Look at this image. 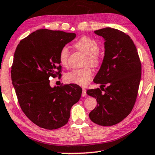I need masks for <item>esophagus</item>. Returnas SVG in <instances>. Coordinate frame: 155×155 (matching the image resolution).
Segmentation results:
<instances>
[{
  "instance_id": "obj_1",
  "label": "esophagus",
  "mask_w": 155,
  "mask_h": 155,
  "mask_svg": "<svg viewBox=\"0 0 155 155\" xmlns=\"http://www.w3.org/2000/svg\"><path fill=\"white\" fill-rule=\"evenodd\" d=\"M87 96V90L85 89H82V97H84Z\"/></svg>"
}]
</instances>
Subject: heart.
<instances>
[{
    "label": "heart",
    "instance_id": "b5f03b06",
    "mask_svg": "<svg viewBox=\"0 0 155 155\" xmlns=\"http://www.w3.org/2000/svg\"><path fill=\"white\" fill-rule=\"evenodd\" d=\"M74 47L87 55L85 64L97 66L101 61V54L99 50V44L95 40L89 37L84 36L74 44ZM69 57V51L66 46L61 48L59 53V61L62 66H67ZM91 69L85 67L80 69H74L66 74L65 79L66 81L71 84H78L80 86H86L92 79Z\"/></svg>",
    "mask_w": 155,
    "mask_h": 155
}]
</instances>
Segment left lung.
Wrapping results in <instances>:
<instances>
[{
	"label": "left lung",
	"instance_id": "1",
	"mask_svg": "<svg viewBox=\"0 0 155 155\" xmlns=\"http://www.w3.org/2000/svg\"><path fill=\"white\" fill-rule=\"evenodd\" d=\"M94 33L104 40V56L94 79V83L101 84L100 89L87 91L98 103L89 113V118L99 125L112 126L132 111L137 96L142 67L136 46L128 35L110 27Z\"/></svg>",
	"mask_w": 155,
	"mask_h": 155
}]
</instances>
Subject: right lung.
Returning <instances> with one entry per match:
<instances>
[{
    "instance_id": "right-lung-1",
    "label": "right lung",
    "mask_w": 155,
    "mask_h": 155,
    "mask_svg": "<svg viewBox=\"0 0 155 155\" xmlns=\"http://www.w3.org/2000/svg\"><path fill=\"white\" fill-rule=\"evenodd\" d=\"M75 38L74 33L39 29L21 41L15 51L11 79L18 103L25 116L46 130L64 126L81 98L79 86L51 87L49 80L61 75L60 51Z\"/></svg>"
}]
</instances>
